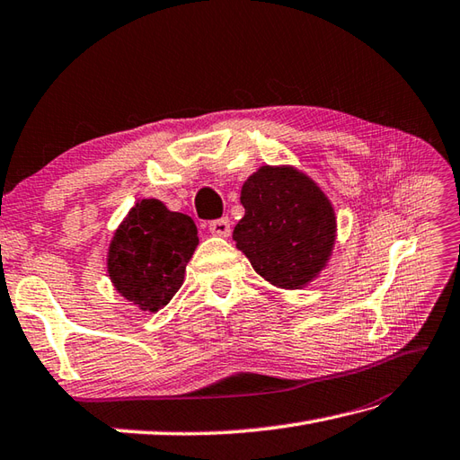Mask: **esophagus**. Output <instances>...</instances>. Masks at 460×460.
I'll use <instances>...</instances> for the list:
<instances>
[{
    "label": "esophagus",
    "instance_id": "obj_1",
    "mask_svg": "<svg viewBox=\"0 0 460 460\" xmlns=\"http://www.w3.org/2000/svg\"><path fill=\"white\" fill-rule=\"evenodd\" d=\"M208 230L212 236H218V238H228L230 236V220L228 218H220V220H214L208 224Z\"/></svg>",
    "mask_w": 460,
    "mask_h": 460
}]
</instances>
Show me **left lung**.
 <instances>
[{
    "label": "left lung",
    "instance_id": "8db88e82",
    "mask_svg": "<svg viewBox=\"0 0 460 460\" xmlns=\"http://www.w3.org/2000/svg\"><path fill=\"white\" fill-rule=\"evenodd\" d=\"M243 218L232 238L256 274L282 289H302L322 274L337 236L333 204L296 166L264 164L242 184Z\"/></svg>",
    "mask_w": 460,
    "mask_h": 460
}]
</instances>
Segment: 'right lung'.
<instances>
[{"instance_id": "1", "label": "right lung", "mask_w": 460, "mask_h": 460, "mask_svg": "<svg viewBox=\"0 0 460 460\" xmlns=\"http://www.w3.org/2000/svg\"><path fill=\"white\" fill-rule=\"evenodd\" d=\"M196 246L199 230L190 217L156 199L137 200L112 234L107 274L127 302L155 314L181 289Z\"/></svg>"}]
</instances>
